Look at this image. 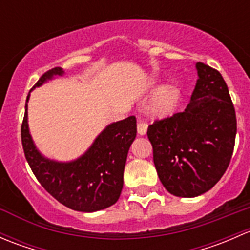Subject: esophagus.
<instances>
[{
	"label": "esophagus",
	"mask_w": 250,
	"mask_h": 250,
	"mask_svg": "<svg viewBox=\"0 0 250 250\" xmlns=\"http://www.w3.org/2000/svg\"><path fill=\"white\" fill-rule=\"evenodd\" d=\"M137 128H138V133H139L140 135H145L146 132H147V125L144 122H140V121L138 122Z\"/></svg>",
	"instance_id": "1"
}]
</instances>
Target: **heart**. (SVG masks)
Returning a JSON list of instances; mask_svg holds the SVG:
<instances>
[{"mask_svg": "<svg viewBox=\"0 0 250 250\" xmlns=\"http://www.w3.org/2000/svg\"><path fill=\"white\" fill-rule=\"evenodd\" d=\"M157 87V83L151 82V88ZM180 102V90L175 84L168 83L162 85L151 99L148 110L155 117L163 118L172 115Z\"/></svg>", "mask_w": 250, "mask_h": 250, "instance_id": "b5f03b06", "label": "heart"}]
</instances>
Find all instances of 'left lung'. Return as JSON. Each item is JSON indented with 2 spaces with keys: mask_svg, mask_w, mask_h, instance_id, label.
Returning <instances> with one entry per match:
<instances>
[{
  "mask_svg": "<svg viewBox=\"0 0 250 250\" xmlns=\"http://www.w3.org/2000/svg\"><path fill=\"white\" fill-rule=\"evenodd\" d=\"M197 81L188 107L147 129L153 163L166 190L197 197L221 179L232 157L237 123L220 72L196 62Z\"/></svg>",
  "mask_w": 250,
  "mask_h": 250,
  "instance_id": "1",
  "label": "left lung"
}]
</instances>
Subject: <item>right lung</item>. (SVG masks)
I'll return each instance as SVG.
<instances>
[{"instance_id": "right-lung-1", "label": "right lung", "mask_w": 250, "mask_h": 250, "mask_svg": "<svg viewBox=\"0 0 250 250\" xmlns=\"http://www.w3.org/2000/svg\"><path fill=\"white\" fill-rule=\"evenodd\" d=\"M64 74L62 67L49 70L34 89ZM29 99L30 93L25 104L21 141L27 163L40 184L55 200L77 211L93 213L117 202L123 188L128 151L137 137L134 116L107 125L80 157L71 161L50 160L37 148L30 133Z\"/></svg>"}]
</instances>
